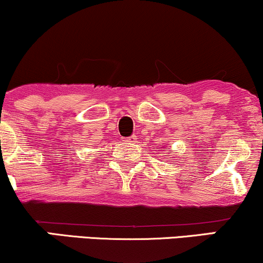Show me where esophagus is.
<instances>
[{"instance_id": "esophagus-1", "label": "esophagus", "mask_w": 263, "mask_h": 263, "mask_svg": "<svg viewBox=\"0 0 263 263\" xmlns=\"http://www.w3.org/2000/svg\"><path fill=\"white\" fill-rule=\"evenodd\" d=\"M136 141H137V137H136L135 135L129 136V137L126 138V142H127V143H135Z\"/></svg>"}]
</instances>
